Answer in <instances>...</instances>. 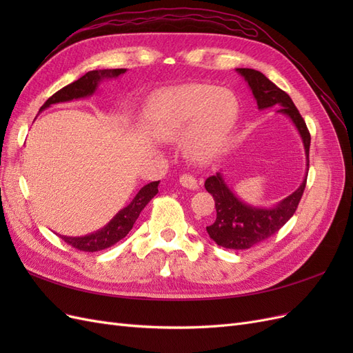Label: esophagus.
<instances>
[{
    "label": "esophagus",
    "mask_w": 353,
    "mask_h": 353,
    "mask_svg": "<svg viewBox=\"0 0 353 353\" xmlns=\"http://www.w3.org/2000/svg\"><path fill=\"white\" fill-rule=\"evenodd\" d=\"M179 184L185 188H190V190H196L199 187L197 179L194 176L187 175V174H183L179 176Z\"/></svg>",
    "instance_id": "1"
}]
</instances>
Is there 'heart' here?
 Returning a JSON list of instances; mask_svg holds the SVG:
<instances>
[{"label":"heart","instance_id":"1","mask_svg":"<svg viewBox=\"0 0 353 353\" xmlns=\"http://www.w3.org/2000/svg\"><path fill=\"white\" fill-rule=\"evenodd\" d=\"M239 114L237 100L209 83H191L156 94L145 108V125L163 141L187 135V153L209 160L225 145Z\"/></svg>","mask_w":353,"mask_h":353}]
</instances>
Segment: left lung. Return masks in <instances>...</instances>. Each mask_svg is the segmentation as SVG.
Instances as JSON below:
<instances>
[{"label":"left lung","instance_id":"8db88e82","mask_svg":"<svg viewBox=\"0 0 353 353\" xmlns=\"http://www.w3.org/2000/svg\"><path fill=\"white\" fill-rule=\"evenodd\" d=\"M237 72L248 81L261 110L272 108V105H280L279 112L287 114L293 121L299 134L302 137L307 162L306 175L301 187L293 194L285 197L279 206L272 209H254L244 205L243 201L232 194V191L228 188L221 174L206 179L205 188L209 194L213 196L216 209L215 221L206 227L209 237L225 249L244 250L272 237L294 215L306 187L311 134H309L303 117L299 113L290 95L280 90L259 70L237 69Z\"/></svg>","mask_w":353,"mask_h":353}]
</instances>
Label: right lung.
<instances>
[{
    "label": "right lung",
    "mask_w": 353,
    "mask_h": 353,
    "mask_svg": "<svg viewBox=\"0 0 353 353\" xmlns=\"http://www.w3.org/2000/svg\"><path fill=\"white\" fill-rule=\"evenodd\" d=\"M125 72L126 69H103V70L87 72L78 81L66 85L65 88H61L56 94H52L51 97L44 103V105H42L41 110L47 109L51 104H56V103L87 97V95H91L95 91L100 81L105 78H116ZM157 185H159V181H154V183L144 185L140 191H138V194L132 199L130 205L123 208L108 223V225L101 228L100 231L90 234V236H85V237L60 236V239L65 243H68L69 245H72L73 249L81 250V252L92 253V252H100L108 248H112L113 244L122 240L126 234L131 231L137 218L140 216L141 210L148 205V201L159 193Z\"/></svg>",
    "instance_id": "add662e5"
}]
</instances>
